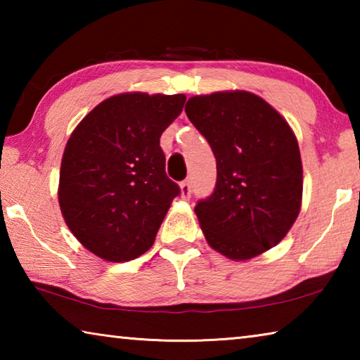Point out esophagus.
<instances>
[{
  "instance_id": "obj_1",
  "label": "esophagus",
  "mask_w": 360,
  "mask_h": 360,
  "mask_svg": "<svg viewBox=\"0 0 360 360\" xmlns=\"http://www.w3.org/2000/svg\"><path fill=\"white\" fill-rule=\"evenodd\" d=\"M181 188V197L184 200H188L192 195V186H191V181H182L179 184Z\"/></svg>"
}]
</instances>
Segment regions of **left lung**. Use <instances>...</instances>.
I'll use <instances>...</instances> for the list:
<instances>
[{
	"mask_svg": "<svg viewBox=\"0 0 360 360\" xmlns=\"http://www.w3.org/2000/svg\"><path fill=\"white\" fill-rule=\"evenodd\" d=\"M186 114L217 162L214 193L195 206L208 245L235 262L275 248L297 221L303 195L300 149L288 120L246 90L195 95Z\"/></svg>",
	"mask_w": 360,
	"mask_h": 360,
	"instance_id": "obj_1",
	"label": "left lung"
}]
</instances>
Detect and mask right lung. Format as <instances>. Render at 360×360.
Returning a JSON list of instances; mask_svg holds the SVG:
<instances>
[{
    "label": "right lung",
    "instance_id": "1",
    "mask_svg": "<svg viewBox=\"0 0 360 360\" xmlns=\"http://www.w3.org/2000/svg\"><path fill=\"white\" fill-rule=\"evenodd\" d=\"M186 95L127 92L96 105L72 130L60 167L58 205L81 245L106 262L148 252L179 195L160 136Z\"/></svg>",
    "mask_w": 360,
    "mask_h": 360
}]
</instances>
